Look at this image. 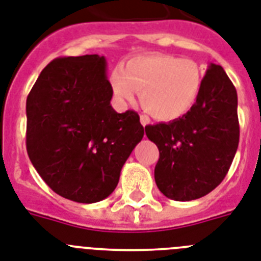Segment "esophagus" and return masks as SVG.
Segmentation results:
<instances>
[{"label": "esophagus", "mask_w": 261, "mask_h": 261, "mask_svg": "<svg viewBox=\"0 0 261 261\" xmlns=\"http://www.w3.org/2000/svg\"><path fill=\"white\" fill-rule=\"evenodd\" d=\"M139 119H141V123L143 127L147 126V124H150V118L147 115H141V118H139Z\"/></svg>", "instance_id": "esophagus-1"}]
</instances>
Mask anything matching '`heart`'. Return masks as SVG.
Masks as SVG:
<instances>
[{
  "label": "heart",
  "instance_id": "b5f03b06",
  "mask_svg": "<svg viewBox=\"0 0 261 261\" xmlns=\"http://www.w3.org/2000/svg\"><path fill=\"white\" fill-rule=\"evenodd\" d=\"M111 90L123 103H133L138 91L142 106L160 120H175L197 105L204 75L190 59L164 54L133 57L126 67H116L110 76Z\"/></svg>",
  "mask_w": 261,
  "mask_h": 261
}]
</instances>
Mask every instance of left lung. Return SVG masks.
Listing matches in <instances>:
<instances>
[{
  "mask_svg": "<svg viewBox=\"0 0 261 261\" xmlns=\"http://www.w3.org/2000/svg\"><path fill=\"white\" fill-rule=\"evenodd\" d=\"M145 130L160 150L158 189L175 201L206 196L225 178L239 146L236 88L221 65L211 64L197 105L179 119Z\"/></svg>",
  "mask_w": 261,
  "mask_h": 261,
  "instance_id": "left-lung-1",
  "label": "left lung"
}]
</instances>
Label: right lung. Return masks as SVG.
Masks as SVG:
<instances>
[{"instance_id":"right-lung-1","label":"right lung","mask_w":261,"mask_h":261,"mask_svg":"<svg viewBox=\"0 0 261 261\" xmlns=\"http://www.w3.org/2000/svg\"><path fill=\"white\" fill-rule=\"evenodd\" d=\"M111 97L107 63L99 55L55 59L28 95V155L67 200L92 204L109 197L143 138L139 115L118 114Z\"/></svg>"}]
</instances>
